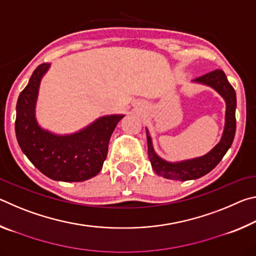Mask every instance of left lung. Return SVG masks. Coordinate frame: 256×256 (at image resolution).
Wrapping results in <instances>:
<instances>
[{
  "label": "left lung",
  "instance_id": "obj_1",
  "mask_svg": "<svg viewBox=\"0 0 256 256\" xmlns=\"http://www.w3.org/2000/svg\"><path fill=\"white\" fill-rule=\"evenodd\" d=\"M193 82L206 84L214 89L224 102H226V115H224V128L222 136L220 138L214 149H211L206 154L198 158H193L183 162H170L160 158L154 152L152 140L149 134L148 128L146 131V141H148V154L149 159L156 174L162 176L168 180H196L206 175L218 164L224 156L226 154L228 149L232 146V144L235 138L236 132V92L232 84L227 80V76L222 70H214L210 73L194 79Z\"/></svg>",
  "mask_w": 256,
  "mask_h": 256
}]
</instances>
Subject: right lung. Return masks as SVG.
I'll return each instance as SVG.
<instances>
[{
	"label": "right lung",
	"mask_w": 256,
	"mask_h": 256,
	"mask_svg": "<svg viewBox=\"0 0 256 256\" xmlns=\"http://www.w3.org/2000/svg\"><path fill=\"white\" fill-rule=\"evenodd\" d=\"M50 64H40L16 102V136L22 152L50 180L84 182L102 170L112 133L124 115L99 118L76 133L58 136L37 123L34 108L42 78Z\"/></svg>",
	"instance_id": "1"
}]
</instances>
